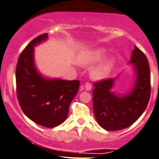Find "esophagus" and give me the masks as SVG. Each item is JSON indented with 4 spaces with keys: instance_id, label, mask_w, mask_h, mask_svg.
I'll list each match as a JSON object with an SVG mask.
<instances>
[{
    "instance_id": "esophagus-1",
    "label": "esophagus",
    "mask_w": 159,
    "mask_h": 159,
    "mask_svg": "<svg viewBox=\"0 0 159 159\" xmlns=\"http://www.w3.org/2000/svg\"><path fill=\"white\" fill-rule=\"evenodd\" d=\"M84 88H85L86 90H90L92 88V85L90 82H86L85 84H84Z\"/></svg>"
}]
</instances>
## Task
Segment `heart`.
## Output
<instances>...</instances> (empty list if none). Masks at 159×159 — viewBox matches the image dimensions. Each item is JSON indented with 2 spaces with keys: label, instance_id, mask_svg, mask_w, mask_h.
Returning <instances> with one entry per match:
<instances>
[{
  "label": "heart",
  "instance_id": "heart-1",
  "mask_svg": "<svg viewBox=\"0 0 159 159\" xmlns=\"http://www.w3.org/2000/svg\"><path fill=\"white\" fill-rule=\"evenodd\" d=\"M107 54L104 48H97L86 51L81 55L80 59V64L84 66H92L102 61ZM115 63V57H110L105 59L91 71L90 75L94 80H102L110 75Z\"/></svg>",
  "mask_w": 159,
  "mask_h": 159
}]
</instances>
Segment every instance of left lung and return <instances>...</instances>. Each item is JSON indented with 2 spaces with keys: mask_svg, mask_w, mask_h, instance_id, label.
<instances>
[{
  "mask_svg": "<svg viewBox=\"0 0 159 159\" xmlns=\"http://www.w3.org/2000/svg\"><path fill=\"white\" fill-rule=\"evenodd\" d=\"M129 63L133 64L136 80L131 92L116 95L111 91L115 79L103 80L93 84V107L96 121L107 131L129 127L143 115L150 96V71L145 55L137 46Z\"/></svg>",
  "mask_w": 159,
  "mask_h": 159,
  "instance_id": "8db88e82",
  "label": "left lung"
}]
</instances>
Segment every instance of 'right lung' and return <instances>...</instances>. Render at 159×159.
<instances>
[{
    "mask_svg": "<svg viewBox=\"0 0 159 159\" xmlns=\"http://www.w3.org/2000/svg\"><path fill=\"white\" fill-rule=\"evenodd\" d=\"M47 39L48 34L37 36L20 55L16 85L18 102L24 114L37 124L53 128L66 119L70 104L79 90L80 81L48 79L37 71L34 47Z\"/></svg>",
    "mask_w": 159,
    "mask_h": 159,
    "instance_id": "1",
    "label": "right lung"
}]
</instances>
